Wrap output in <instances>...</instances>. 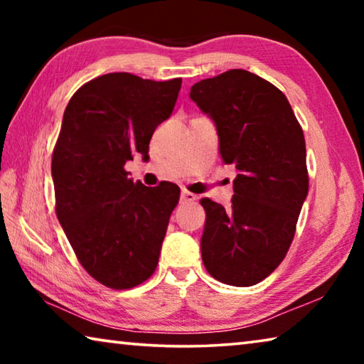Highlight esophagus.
I'll return each instance as SVG.
<instances>
[{
  "instance_id": "obj_1",
  "label": "esophagus",
  "mask_w": 364,
  "mask_h": 364,
  "mask_svg": "<svg viewBox=\"0 0 364 364\" xmlns=\"http://www.w3.org/2000/svg\"><path fill=\"white\" fill-rule=\"evenodd\" d=\"M180 199H181L183 204H189V202H196L197 200V196L193 194V193H189V191H184L183 189Z\"/></svg>"
}]
</instances>
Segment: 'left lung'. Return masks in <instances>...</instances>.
<instances>
[{
    "label": "left lung",
    "instance_id": "left-lung-1",
    "mask_svg": "<svg viewBox=\"0 0 364 364\" xmlns=\"http://www.w3.org/2000/svg\"><path fill=\"white\" fill-rule=\"evenodd\" d=\"M189 96L213 119L223 164L237 170L230 208L200 199L202 262L225 284H258L284 260L308 194L304 130L284 93L247 70L200 80Z\"/></svg>",
    "mask_w": 364,
    "mask_h": 364
}]
</instances>
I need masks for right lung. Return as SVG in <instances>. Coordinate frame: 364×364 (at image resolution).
<instances>
[{
  "label": "right lung",
  "instance_id": "add662e5",
  "mask_svg": "<svg viewBox=\"0 0 364 364\" xmlns=\"http://www.w3.org/2000/svg\"><path fill=\"white\" fill-rule=\"evenodd\" d=\"M180 90L181 78L106 73L65 107L51 162L56 215L86 273L115 291L151 278L180 200L176 184L146 188L125 170L136 154L149 159V141Z\"/></svg>",
  "mask_w": 364,
  "mask_h": 364
}]
</instances>
